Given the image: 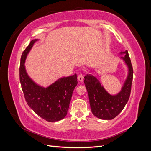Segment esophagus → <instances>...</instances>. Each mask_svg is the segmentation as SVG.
<instances>
[{"label": "esophagus", "mask_w": 151, "mask_h": 151, "mask_svg": "<svg viewBox=\"0 0 151 151\" xmlns=\"http://www.w3.org/2000/svg\"><path fill=\"white\" fill-rule=\"evenodd\" d=\"M77 79H78V81H80V82H83V80H84L83 76L82 75V74L78 75V76H77Z\"/></svg>", "instance_id": "esophagus-1"}]
</instances>
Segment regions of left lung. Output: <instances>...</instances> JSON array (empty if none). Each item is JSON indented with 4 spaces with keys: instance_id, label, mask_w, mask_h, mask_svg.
Instances as JSON below:
<instances>
[{
    "instance_id": "obj_1",
    "label": "left lung",
    "mask_w": 151,
    "mask_h": 151,
    "mask_svg": "<svg viewBox=\"0 0 151 151\" xmlns=\"http://www.w3.org/2000/svg\"><path fill=\"white\" fill-rule=\"evenodd\" d=\"M120 54L125 55L120 58L125 63L129 71L122 89L118 94H109L94 76L87 74L84 77V84L88 91L91 111L99 119H113L123 110L129 101L133 79V68L127 50Z\"/></svg>"
}]
</instances>
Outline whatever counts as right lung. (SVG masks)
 <instances>
[{"instance_id":"1","label":"right lung","mask_w":151,"mask_h":151,"mask_svg":"<svg viewBox=\"0 0 151 151\" xmlns=\"http://www.w3.org/2000/svg\"><path fill=\"white\" fill-rule=\"evenodd\" d=\"M38 39L31 41L21 58L19 79L26 101L35 113L50 122L59 121L67 115L72 93L77 84V75L58 79L47 88L36 84L27 74L24 63Z\"/></svg>"}]
</instances>
